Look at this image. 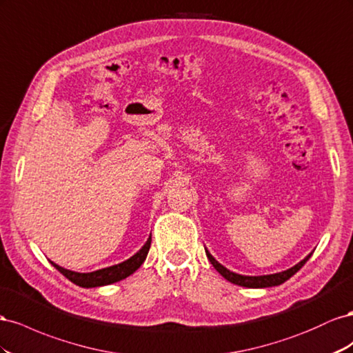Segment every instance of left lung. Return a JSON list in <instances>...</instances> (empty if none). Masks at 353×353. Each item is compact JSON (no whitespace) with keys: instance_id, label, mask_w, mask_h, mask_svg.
Masks as SVG:
<instances>
[{"instance_id":"1","label":"left lung","mask_w":353,"mask_h":353,"mask_svg":"<svg viewBox=\"0 0 353 353\" xmlns=\"http://www.w3.org/2000/svg\"><path fill=\"white\" fill-rule=\"evenodd\" d=\"M205 254H207L208 260L211 261V265H213L216 268V270L219 272V274L223 276V278H226L229 283L241 285V287H248V288H266V287H274V285H279V284L285 283L287 279H290L291 276L296 274L297 270L301 269V266H303L306 261L309 260V257L312 256V253H310L306 259L301 260L300 263H297L296 266H293V268L288 269V270L279 272V274L263 275V276H244V275L234 274V272H230L225 266H221L219 261L208 253V250H205Z\"/></svg>"}]
</instances>
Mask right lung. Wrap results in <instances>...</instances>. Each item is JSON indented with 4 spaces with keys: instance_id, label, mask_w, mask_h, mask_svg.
Listing matches in <instances>:
<instances>
[{
    "instance_id": "obj_1",
    "label": "right lung",
    "mask_w": 353,
    "mask_h": 353,
    "mask_svg": "<svg viewBox=\"0 0 353 353\" xmlns=\"http://www.w3.org/2000/svg\"><path fill=\"white\" fill-rule=\"evenodd\" d=\"M149 248H150V238L146 241V244L142 248H140L133 257H130L128 260L123 261V263L109 266V268H105V269H99V270H94V272H90V274H79V272L68 270L62 266L53 263V261H52V265L60 272V274L65 275L69 281H72L74 284H77L79 287L90 288V287L109 285V284L118 283V281L130 276L133 274V272H136L140 266H142V263L148 256Z\"/></svg>"
}]
</instances>
